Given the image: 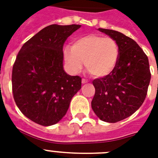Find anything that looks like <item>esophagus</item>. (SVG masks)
Here are the masks:
<instances>
[{
	"label": "esophagus",
	"instance_id": "esophagus-1",
	"mask_svg": "<svg viewBox=\"0 0 158 158\" xmlns=\"http://www.w3.org/2000/svg\"><path fill=\"white\" fill-rule=\"evenodd\" d=\"M87 82H88V81H87V79H82V83H87Z\"/></svg>",
	"mask_w": 158,
	"mask_h": 158
}]
</instances>
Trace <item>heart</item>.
I'll return each instance as SVG.
<instances>
[{"label": "heart", "mask_w": 158, "mask_h": 158, "mask_svg": "<svg viewBox=\"0 0 158 158\" xmlns=\"http://www.w3.org/2000/svg\"><path fill=\"white\" fill-rule=\"evenodd\" d=\"M63 58L74 74L81 71L84 62L91 75L103 78L116 68L120 47L114 38L91 34L75 39L71 47H65Z\"/></svg>", "instance_id": "heart-1"}]
</instances>
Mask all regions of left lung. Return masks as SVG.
Listing matches in <instances>:
<instances>
[{"label":"left lung","mask_w":158,"mask_h":158,"mask_svg":"<svg viewBox=\"0 0 158 158\" xmlns=\"http://www.w3.org/2000/svg\"><path fill=\"white\" fill-rule=\"evenodd\" d=\"M117 42L120 58L109 75L92 81L95 93L91 108L103 121L116 123L142 105L151 79L148 57L138 44L120 32L99 28Z\"/></svg>","instance_id":"8db88e82"}]
</instances>
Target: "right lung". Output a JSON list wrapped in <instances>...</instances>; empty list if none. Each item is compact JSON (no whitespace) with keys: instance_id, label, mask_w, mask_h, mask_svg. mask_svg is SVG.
I'll return each mask as SVG.
<instances>
[{"instance_id":"add662e5","label":"right lung","mask_w":158,"mask_h":158,"mask_svg":"<svg viewBox=\"0 0 158 158\" xmlns=\"http://www.w3.org/2000/svg\"><path fill=\"white\" fill-rule=\"evenodd\" d=\"M80 25H50L22 46L12 72V88L20 111L32 121L50 126L66 115L82 79L63 70V45Z\"/></svg>"}]
</instances>
